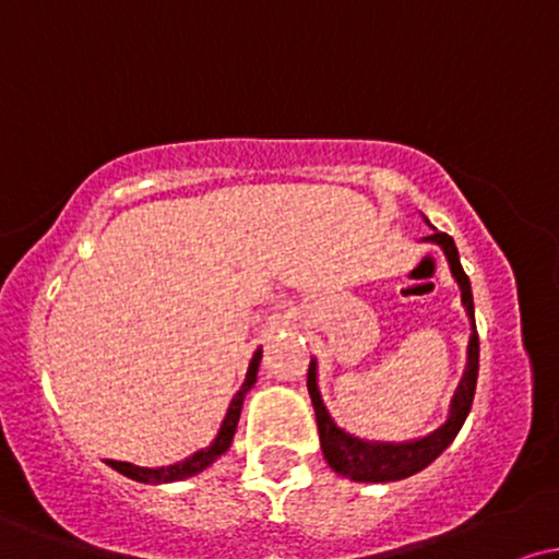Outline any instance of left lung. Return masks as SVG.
<instances>
[{
    "instance_id": "1",
    "label": "left lung",
    "mask_w": 559,
    "mask_h": 559,
    "mask_svg": "<svg viewBox=\"0 0 559 559\" xmlns=\"http://www.w3.org/2000/svg\"><path fill=\"white\" fill-rule=\"evenodd\" d=\"M426 241L439 243L444 249L449 267H452L454 281L460 284L463 292V305L467 316L473 320V292L471 281L460 265L457 247H454L452 236L433 230L431 236H426ZM476 329V323H473ZM318 365L316 360L310 362L307 370V391H310L312 407H316V420H318V433H320V449H323V457L338 476L362 480V484H386V480H402L413 473L423 471L439 457L444 449L452 444L454 436L460 433L463 423L471 413L473 394H476V381H478V333H471V342H467V365L465 373L460 378V386L454 389L452 404H449V415L444 426L436 428L433 433L423 436L415 441H402V444H389V441H362L357 436L344 433L336 423L331 420L329 409L323 407L318 391Z\"/></svg>"
}]
</instances>
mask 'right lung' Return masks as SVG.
Wrapping results in <instances>:
<instances>
[{
  "mask_svg": "<svg viewBox=\"0 0 559 559\" xmlns=\"http://www.w3.org/2000/svg\"><path fill=\"white\" fill-rule=\"evenodd\" d=\"M260 360H262V349L254 352L252 362H249L247 378H243L241 389L236 391L234 400H230L226 420H223L221 431H217L213 444L199 449V452L191 454V457H186L183 463H176V465H168V467H139V465H131V463H118V460H107V465H110L112 471L123 473V476H128V478L141 480V484H170V480H183L189 476H197V473H202L204 467L213 465L215 460L221 457V454L230 447V441H234L236 426H239L243 396H247V391L254 386V381H258Z\"/></svg>",
  "mask_w": 559,
  "mask_h": 559,
  "instance_id": "1",
  "label": "right lung"
}]
</instances>
